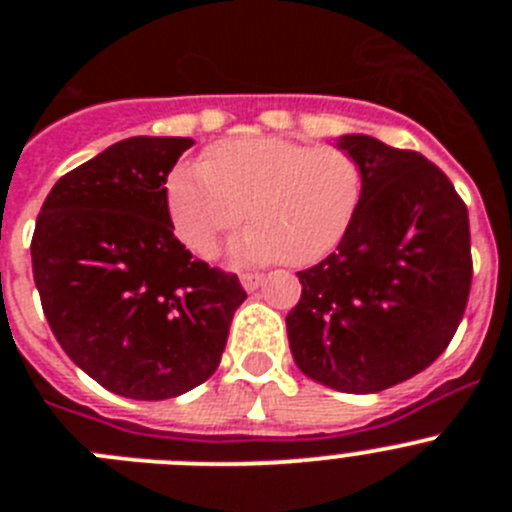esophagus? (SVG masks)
I'll use <instances>...</instances> for the list:
<instances>
[{"label":"esophagus","instance_id":"1","mask_svg":"<svg viewBox=\"0 0 512 512\" xmlns=\"http://www.w3.org/2000/svg\"><path fill=\"white\" fill-rule=\"evenodd\" d=\"M261 282H264V277L261 274H256V271H243L241 274V284L246 292H253V289H259Z\"/></svg>","mask_w":512,"mask_h":512}]
</instances>
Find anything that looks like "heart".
Here are the masks:
<instances>
[{
	"mask_svg": "<svg viewBox=\"0 0 512 512\" xmlns=\"http://www.w3.org/2000/svg\"><path fill=\"white\" fill-rule=\"evenodd\" d=\"M361 197L364 169L354 153L274 135L217 143L202 164L176 166L166 182L171 223L194 253L215 256L217 241L246 217L251 230L235 256L289 266L338 248Z\"/></svg>",
	"mask_w": 512,
	"mask_h": 512,
	"instance_id": "b5f03b06",
	"label": "heart"
}]
</instances>
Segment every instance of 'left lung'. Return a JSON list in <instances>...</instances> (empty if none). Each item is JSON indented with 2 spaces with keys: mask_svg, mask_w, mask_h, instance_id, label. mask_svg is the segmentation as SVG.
<instances>
[{
  "mask_svg": "<svg viewBox=\"0 0 512 512\" xmlns=\"http://www.w3.org/2000/svg\"><path fill=\"white\" fill-rule=\"evenodd\" d=\"M338 146L359 158L364 197L338 251L297 271L287 333L307 377L369 395L423 372L454 338L472 287L469 212L418 151L369 135Z\"/></svg>",
  "mask_w": 512,
  "mask_h": 512,
  "instance_id": "left-lung-1",
  "label": "left lung"
}]
</instances>
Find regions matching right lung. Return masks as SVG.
I'll return each instance as SVG.
<instances>
[{"label": "right lung", "mask_w": 512, "mask_h": 512, "mask_svg": "<svg viewBox=\"0 0 512 512\" xmlns=\"http://www.w3.org/2000/svg\"><path fill=\"white\" fill-rule=\"evenodd\" d=\"M192 138H128L61 176L30 256L45 320L79 369L133 400H169L220 364L238 274L192 259L166 179Z\"/></svg>", "instance_id": "right-lung-1"}]
</instances>
